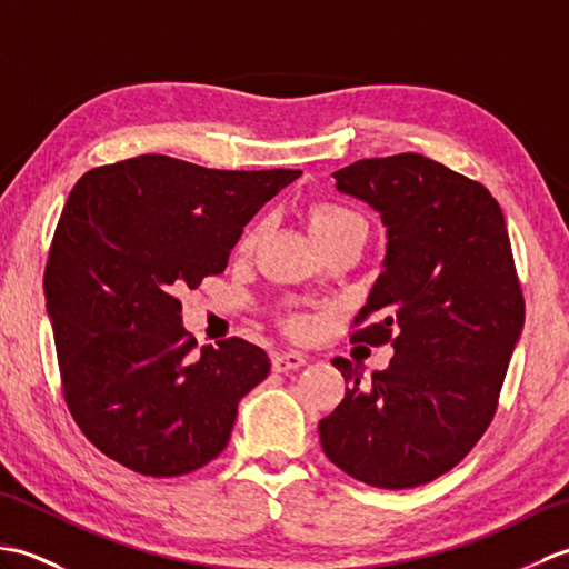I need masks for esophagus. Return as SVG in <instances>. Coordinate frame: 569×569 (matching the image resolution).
Wrapping results in <instances>:
<instances>
[{
	"label": "esophagus",
	"instance_id": "1",
	"mask_svg": "<svg viewBox=\"0 0 569 569\" xmlns=\"http://www.w3.org/2000/svg\"><path fill=\"white\" fill-rule=\"evenodd\" d=\"M271 365L276 371H291L308 365V357L303 352H276L271 357Z\"/></svg>",
	"mask_w": 569,
	"mask_h": 569
}]
</instances>
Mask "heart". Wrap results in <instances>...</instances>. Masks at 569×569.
<instances>
[{
    "mask_svg": "<svg viewBox=\"0 0 569 569\" xmlns=\"http://www.w3.org/2000/svg\"><path fill=\"white\" fill-rule=\"evenodd\" d=\"M359 224H367L361 217L352 210L342 208V204H332V202H318L312 204L308 210V227H310V234L316 237V241H325V239H332L337 234H345L349 232L352 227ZM253 239H257V229H251V232L241 241V247H251ZM300 328V322L296 325Z\"/></svg>",
    "mask_w": 569,
    "mask_h": 569,
    "instance_id": "obj_1",
    "label": "heart"
}]
</instances>
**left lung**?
<instances>
[{
    "instance_id": "obj_1",
    "label": "left lung",
    "mask_w": 569,
    "mask_h": 569,
    "mask_svg": "<svg viewBox=\"0 0 569 569\" xmlns=\"http://www.w3.org/2000/svg\"><path fill=\"white\" fill-rule=\"evenodd\" d=\"M337 190L381 214L383 271L349 342H391L383 371L349 389L320 442L332 465L365 485L410 489L450 471L497 413L521 337L526 303L509 232L491 192L420 153L365 159L332 173Z\"/></svg>"
}]
</instances>
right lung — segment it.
I'll use <instances>...</instances> for the list:
<instances>
[{
    "label": "right lung",
    "mask_w": 569,
    "mask_h": 569,
    "mask_svg": "<svg viewBox=\"0 0 569 569\" xmlns=\"http://www.w3.org/2000/svg\"><path fill=\"white\" fill-rule=\"evenodd\" d=\"M300 171H217L161 153L100 166L70 190L43 288L63 396L94 447L147 477L220 455L269 377L247 340L196 355L178 293L227 269L247 222Z\"/></svg>",
    "instance_id": "obj_1"
}]
</instances>
